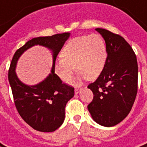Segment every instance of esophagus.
Returning a JSON list of instances; mask_svg holds the SVG:
<instances>
[{
    "label": "esophagus",
    "mask_w": 147,
    "mask_h": 147,
    "mask_svg": "<svg viewBox=\"0 0 147 147\" xmlns=\"http://www.w3.org/2000/svg\"><path fill=\"white\" fill-rule=\"evenodd\" d=\"M80 90H81V89H79V88H75V89H74V92H75V94L78 93V92H80Z\"/></svg>",
    "instance_id": "esophagus-1"
}]
</instances>
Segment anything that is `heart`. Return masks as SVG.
<instances>
[{
    "instance_id": "obj_1",
    "label": "heart",
    "mask_w": 147,
    "mask_h": 147,
    "mask_svg": "<svg viewBox=\"0 0 147 147\" xmlns=\"http://www.w3.org/2000/svg\"><path fill=\"white\" fill-rule=\"evenodd\" d=\"M55 63V72L63 82H69L77 71L78 78L95 79L103 70L107 49L103 37L97 33L74 37L66 43Z\"/></svg>"
}]
</instances>
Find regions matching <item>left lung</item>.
Returning <instances> with one entry per match:
<instances>
[{
    "mask_svg": "<svg viewBox=\"0 0 147 147\" xmlns=\"http://www.w3.org/2000/svg\"><path fill=\"white\" fill-rule=\"evenodd\" d=\"M96 30L105 39L107 58L97 79L88 86L94 95L88 108L97 123L112 127L132 110L138 93V66L133 48L123 37L104 28Z\"/></svg>",
    "mask_w": 147,
    "mask_h": 147,
    "instance_id": "left-lung-1",
    "label": "left lung"
}]
</instances>
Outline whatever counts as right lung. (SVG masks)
I'll return each instance as SVG.
<instances>
[{
    "label": "right lung",
    "mask_w": 147,
    "mask_h": 147,
    "mask_svg": "<svg viewBox=\"0 0 147 147\" xmlns=\"http://www.w3.org/2000/svg\"><path fill=\"white\" fill-rule=\"evenodd\" d=\"M69 37V32H64L32 38L16 51L10 63L8 78L15 107L21 118L39 132L51 133L60 127L65 120V105L74 95V87L62 82L55 74L56 56ZM34 45L53 50V65L52 73L44 81L35 86H28L18 78L15 65L20 55Z\"/></svg>",
    "instance_id": "obj_1"
}]
</instances>
